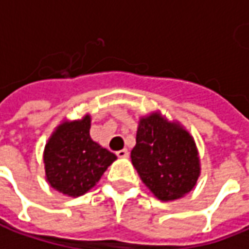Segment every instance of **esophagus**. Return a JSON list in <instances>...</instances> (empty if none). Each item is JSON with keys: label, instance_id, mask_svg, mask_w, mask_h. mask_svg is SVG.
Listing matches in <instances>:
<instances>
[{"label": "esophagus", "instance_id": "34e87169", "mask_svg": "<svg viewBox=\"0 0 249 249\" xmlns=\"http://www.w3.org/2000/svg\"><path fill=\"white\" fill-rule=\"evenodd\" d=\"M116 155L119 156V158H128L129 156V152H128V149H120L116 152Z\"/></svg>", "mask_w": 249, "mask_h": 249}]
</instances>
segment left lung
<instances>
[{
    "label": "left lung",
    "mask_w": 249,
    "mask_h": 249,
    "mask_svg": "<svg viewBox=\"0 0 249 249\" xmlns=\"http://www.w3.org/2000/svg\"><path fill=\"white\" fill-rule=\"evenodd\" d=\"M132 164L142 183L163 202L189 194L201 174L194 139L178 121H168L160 112L139 120Z\"/></svg>",
    "instance_id": "obj_1"
}]
</instances>
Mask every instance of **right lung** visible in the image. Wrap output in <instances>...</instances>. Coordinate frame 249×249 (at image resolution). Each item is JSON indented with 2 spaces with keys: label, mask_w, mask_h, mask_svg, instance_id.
<instances>
[{
  "label": "right lung",
  "mask_w": 249,
  "mask_h": 249,
  "mask_svg": "<svg viewBox=\"0 0 249 249\" xmlns=\"http://www.w3.org/2000/svg\"><path fill=\"white\" fill-rule=\"evenodd\" d=\"M90 114L81 120H64L48 139L43 161L46 180L69 197L91 190L117 156L90 137Z\"/></svg>",
  "instance_id": "add662e5"
}]
</instances>
